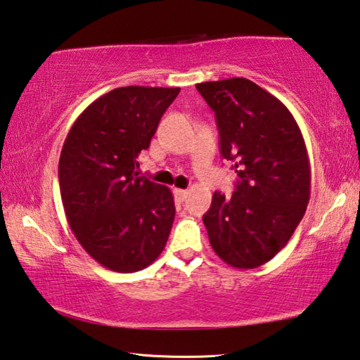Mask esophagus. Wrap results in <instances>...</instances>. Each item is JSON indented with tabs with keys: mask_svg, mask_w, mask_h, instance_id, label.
<instances>
[{
	"mask_svg": "<svg viewBox=\"0 0 360 360\" xmlns=\"http://www.w3.org/2000/svg\"><path fill=\"white\" fill-rule=\"evenodd\" d=\"M174 196L175 199L179 200V202H184L188 196V191L186 190H180V188H174Z\"/></svg>",
	"mask_w": 360,
	"mask_h": 360,
	"instance_id": "1",
	"label": "esophagus"
}]
</instances>
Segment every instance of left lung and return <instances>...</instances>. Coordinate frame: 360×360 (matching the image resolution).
<instances>
[{
    "label": "left lung",
    "instance_id": "8db88e82",
    "mask_svg": "<svg viewBox=\"0 0 360 360\" xmlns=\"http://www.w3.org/2000/svg\"><path fill=\"white\" fill-rule=\"evenodd\" d=\"M217 117L219 151L238 176L213 193L202 217L210 245L236 269H256L285 248L310 200V161L288 107L243 77L196 85Z\"/></svg>",
    "mask_w": 360,
    "mask_h": 360
}]
</instances>
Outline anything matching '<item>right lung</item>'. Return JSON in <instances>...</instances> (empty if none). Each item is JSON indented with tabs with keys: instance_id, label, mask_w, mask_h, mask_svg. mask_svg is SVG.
<instances>
[{
	"instance_id": "add662e5",
	"label": "right lung",
	"mask_w": 360,
	"mask_h": 360,
	"mask_svg": "<svg viewBox=\"0 0 360 360\" xmlns=\"http://www.w3.org/2000/svg\"><path fill=\"white\" fill-rule=\"evenodd\" d=\"M180 88L122 86L80 113L63 143L58 179L69 228L94 261L113 272L148 267L175 217L167 186L139 176L162 113Z\"/></svg>"
}]
</instances>
